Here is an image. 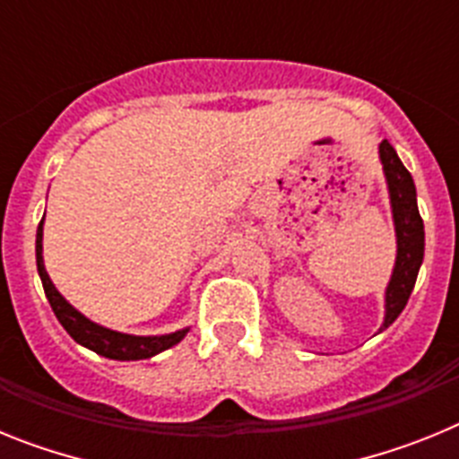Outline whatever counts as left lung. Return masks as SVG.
<instances>
[{
    "instance_id": "8db88e82",
    "label": "left lung",
    "mask_w": 459,
    "mask_h": 459,
    "mask_svg": "<svg viewBox=\"0 0 459 459\" xmlns=\"http://www.w3.org/2000/svg\"><path fill=\"white\" fill-rule=\"evenodd\" d=\"M379 163L384 169V179L388 188V202H391L393 227H395V264H393L391 280L384 291V322L379 326L386 331L400 312L407 306L411 296L416 278H419L420 264L425 255V230L416 202V186L411 174L403 165L395 149L384 140L379 144Z\"/></svg>"
}]
</instances>
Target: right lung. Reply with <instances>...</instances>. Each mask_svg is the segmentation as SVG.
<instances>
[{"label":"right lung","mask_w":459,"mask_h":459,"mask_svg":"<svg viewBox=\"0 0 459 459\" xmlns=\"http://www.w3.org/2000/svg\"><path fill=\"white\" fill-rule=\"evenodd\" d=\"M36 269H39L40 282H43V290H46L48 301H50L52 312L56 315L59 324L66 328V333L73 340L87 350L96 351L99 356L112 360H142L152 359V356L160 354V351L169 350L177 342L186 338L190 328H179L174 333H163V335H133V333H121L115 328H108L103 324L91 322L89 317H84L78 307H73L71 303L59 294V290L55 287V282L50 280L46 271V262H43V221L39 222V230H36Z\"/></svg>","instance_id":"add662e5"}]
</instances>
